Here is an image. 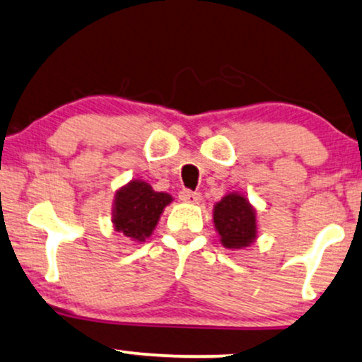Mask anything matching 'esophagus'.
Wrapping results in <instances>:
<instances>
[{
    "mask_svg": "<svg viewBox=\"0 0 362 362\" xmlns=\"http://www.w3.org/2000/svg\"><path fill=\"white\" fill-rule=\"evenodd\" d=\"M178 197L180 200H184V202H189V204H199L200 200H202V195L199 192H192V190H187L184 189L180 194H178Z\"/></svg>",
    "mask_w": 362,
    "mask_h": 362,
    "instance_id": "obj_1",
    "label": "esophagus"
}]
</instances>
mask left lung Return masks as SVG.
<instances>
[{
    "mask_svg": "<svg viewBox=\"0 0 362 362\" xmlns=\"http://www.w3.org/2000/svg\"><path fill=\"white\" fill-rule=\"evenodd\" d=\"M214 228L224 247L245 250L258 238L255 207L238 192L224 195L214 206Z\"/></svg>",
    "mask_w": 362,
    "mask_h": 362,
    "instance_id": "left-lung-1",
    "label": "left lung"
}]
</instances>
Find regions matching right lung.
<instances>
[{"label": "right lung", "instance_id": "1", "mask_svg": "<svg viewBox=\"0 0 362 362\" xmlns=\"http://www.w3.org/2000/svg\"><path fill=\"white\" fill-rule=\"evenodd\" d=\"M172 200V195L155 192L145 180H132L115 195L111 219L115 230L133 241L143 243L151 236L163 209Z\"/></svg>", "mask_w": 362, "mask_h": 362}]
</instances>
